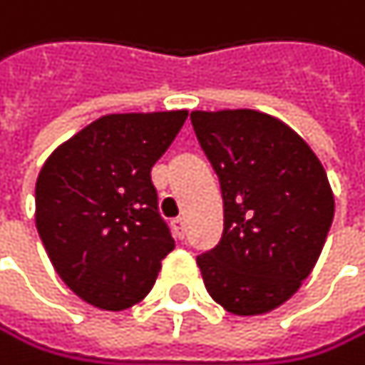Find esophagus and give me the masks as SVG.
Returning a JSON list of instances; mask_svg holds the SVG:
<instances>
[{
    "mask_svg": "<svg viewBox=\"0 0 365 365\" xmlns=\"http://www.w3.org/2000/svg\"><path fill=\"white\" fill-rule=\"evenodd\" d=\"M173 230H175V236L179 238V241H184V236H186V221L184 219H175L173 221Z\"/></svg>",
    "mask_w": 365,
    "mask_h": 365,
    "instance_id": "obj_1",
    "label": "esophagus"
}]
</instances>
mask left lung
I'll return each mask as SVG.
<instances>
[{
  "mask_svg": "<svg viewBox=\"0 0 365 365\" xmlns=\"http://www.w3.org/2000/svg\"><path fill=\"white\" fill-rule=\"evenodd\" d=\"M223 195L221 241L197 256L207 293L234 315L287 302L311 274L335 215L329 177L309 144L252 111H192Z\"/></svg>",
  "mask_w": 365,
  "mask_h": 365,
  "instance_id": "obj_1",
  "label": "left lung"
}]
</instances>
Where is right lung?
<instances>
[{
    "mask_svg": "<svg viewBox=\"0 0 365 365\" xmlns=\"http://www.w3.org/2000/svg\"><path fill=\"white\" fill-rule=\"evenodd\" d=\"M188 111L111 113L61 144L36 179V230L61 280L98 309L138 304L175 250L150 168Z\"/></svg>",
    "mask_w": 365,
    "mask_h": 365,
    "instance_id": "right-lung-1",
    "label": "right lung"
}]
</instances>
